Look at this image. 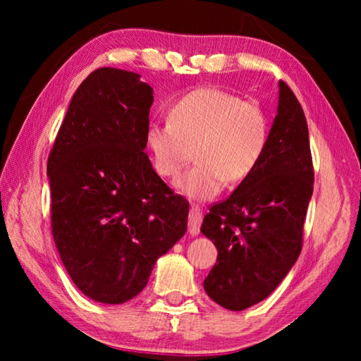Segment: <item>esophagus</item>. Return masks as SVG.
Listing matches in <instances>:
<instances>
[{"mask_svg": "<svg viewBox=\"0 0 361 361\" xmlns=\"http://www.w3.org/2000/svg\"><path fill=\"white\" fill-rule=\"evenodd\" d=\"M202 210L199 209V207H191V210H189V234L191 235H197L200 232V224H202Z\"/></svg>", "mask_w": 361, "mask_h": 361, "instance_id": "1", "label": "esophagus"}]
</instances>
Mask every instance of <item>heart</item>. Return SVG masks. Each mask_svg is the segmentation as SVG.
<instances>
[{
    "label": "heart",
    "instance_id": "obj_1",
    "mask_svg": "<svg viewBox=\"0 0 361 361\" xmlns=\"http://www.w3.org/2000/svg\"><path fill=\"white\" fill-rule=\"evenodd\" d=\"M269 138L271 121L259 102L216 87L181 95L169 121L146 132L152 166L162 178H176L192 154L197 159L178 181L180 191L194 200H210L226 183L245 181L264 157Z\"/></svg>",
    "mask_w": 361,
    "mask_h": 361
}]
</instances>
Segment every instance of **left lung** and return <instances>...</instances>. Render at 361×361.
I'll return each instance as SVG.
<instances>
[{"label": "left lung", "mask_w": 361, "mask_h": 361, "mask_svg": "<svg viewBox=\"0 0 361 361\" xmlns=\"http://www.w3.org/2000/svg\"><path fill=\"white\" fill-rule=\"evenodd\" d=\"M312 192L307 121L296 95L280 81L264 157L228 199L212 205L200 228L218 250L216 264L204 280L213 301L243 310L277 288L301 253Z\"/></svg>", "instance_id": "1"}]
</instances>
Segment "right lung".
I'll return each instance as SVG.
<instances>
[{
    "mask_svg": "<svg viewBox=\"0 0 361 361\" xmlns=\"http://www.w3.org/2000/svg\"><path fill=\"white\" fill-rule=\"evenodd\" d=\"M152 100L137 73L95 70L73 95L47 159L54 242L97 302L135 298L188 229V200L145 152Z\"/></svg>",
    "mask_w": 361,
    "mask_h": 361,
    "instance_id": "1",
    "label": "right lung"
}]
</instances>
